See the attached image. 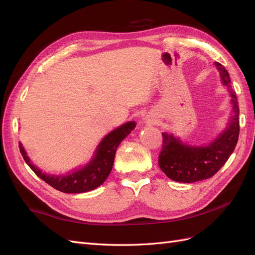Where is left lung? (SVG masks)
I'll use <instances>...</instances> for the list:
<instances>
[{
  "label": "left lung",
  "mask_w": 255,
  "mask_h": 255,
  "mask_svg": "<svg viewBox=\"0 0 255 255\" xmlns=\"http://www.w3.org/2000/svg\"><path fill=\"white\" fill-rule=\"evenodd\" d=\"M220 71L223 85L230 88L233 104L228 128L219 137L205 146H190L182 143L172 134L163 133V148L158 155V165L163 172L173 181L195 183L210 179L220 170L233 153L239 136V107L237 96L231 89V80L225 66L215 63Z\"/></svg>",
  "instance_id": "left-lung-1"
}]
</instances>
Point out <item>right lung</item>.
Returning <instances> with one entry per match:
<instances>
[{
  "mask_svg": "<svg viewBox=\"0 0 255 255\" xmlns=\"http://www.w3.org/2000/svg\"><path fill=\"white\" fill-rule=\"evenodd\" d=\"M135 127V122L129 121L113 130L100 142L95 157L88 165L67 175L55 176L42 173L39 169L30 163L21 143H19V148L29 168L50 186L66 194H81V192L95 189L104 183L112 171L116 150Z\"/></svg>",
  "mask_w": 255,
  "mask_h": 255,
  "instance_id": "right-lung-1",
  "label": "right lung"
}]
</instances>
